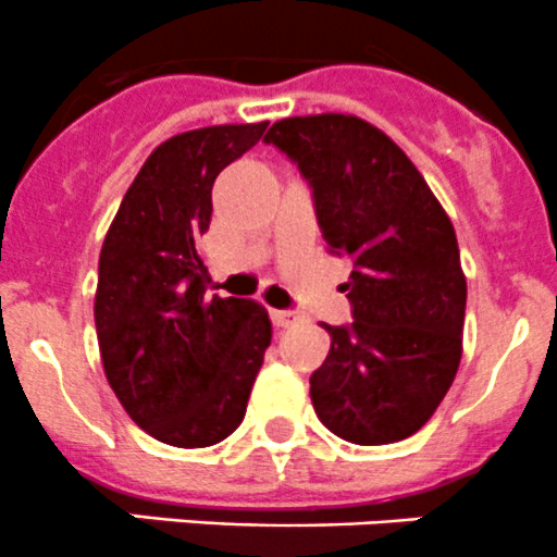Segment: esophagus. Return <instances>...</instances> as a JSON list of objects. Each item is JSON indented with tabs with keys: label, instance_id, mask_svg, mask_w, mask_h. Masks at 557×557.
Listing matches in <instances>:
<instances>
[{
	"label": "esophagus",
	"instance_id": "obj_1",
	"mask_svg": "<svg viewBox=\"0 0 557 557\" xmlns=\"http://www.w3.org/2000/svg\"><path fill=\"white\" fill-rule=\"evenodd\" d=\"M271 319H273V324H276V327H289V324L297 319V313L295 311H278V308H273Z\"/></svg>",
	"mask_w": 557,
	"mask_h": 557
}]
</instances>
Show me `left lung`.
Here are the masks:
<instances>
[{
  "mask_svg": "<svg viewBox=\"0 0 557 557\" xmlns=\"http://www.w3.org/2000/svg\"><path fill=\"white\" fill-rule=\"evenodd\" d=\"M265 143L297 164L330 255L351 262L355 322L324 324L311 404L344 442L379 447L420 431L463 355L466 276L455 227L411 159L346 113L281 119Z\"/></svg>",
  "mask_w": 557,
  "mask_h": 557,
  "instance_id": "1",
  "label": "left lung"
}]
</instances>
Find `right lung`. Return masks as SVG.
<instances>
[{
  "label": "right lung",
  "mask_w": 557,
  "mask_h": 557,
  "mask_svg": "<svg viewBox=\"0 0 557 557\" xmlns=\"http://www.w3.org/2000/svg\"><path fill=\"white\" fill-rule=\"evenodd\" d=\"M265 126H202L153 148L99 251L94 322L104 376L135 425L170 447L224 442L244 422L271 346L265 306L208 295L200 257L213 181Z\"/></svg>",
  "instance_id": "right-lung-1"
}]
</instances>
